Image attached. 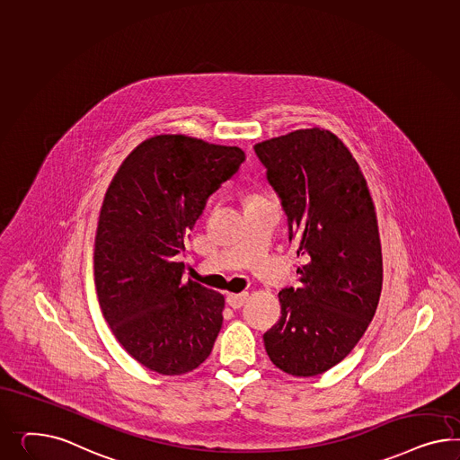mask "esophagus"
Instances as JSON below:
<instances>
[{
  "instance_id": "1",
  "label": "esophagus",
  "mask_w": 460,
  "mask_h": 460,
  "mask_svg": "<svg viewBox=\"0 0 460 460\" xmlns=\"http://www.w3.org/2000/svg\"><path fill=\"white\" fill-rule=\"evenodd\" d=\"M248 293H237V295H227V305L231 306V308H234V310H237V308H241L246 301H248Z\"/></svg>"
}]
</instances>
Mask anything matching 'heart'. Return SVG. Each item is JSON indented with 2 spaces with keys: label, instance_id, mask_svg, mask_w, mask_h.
Returning <instances> with one entry per match:
<instances>
[{
  "label": "heart",
  "instance_id": "b5f03b06",
  "mask_svg": "<svg viewBox=\"0 0 460 460\" xmlns=\"http://www.w3.org/2000/svg\"><path fill=\"white\" fill-rule=\"evenodd\" d=\"M258 200H264V199H262L261 196H252L249 202H258Z\"/></svg>",
  "mask_w": 460,
  "mask_h": 460
}]
</instances>
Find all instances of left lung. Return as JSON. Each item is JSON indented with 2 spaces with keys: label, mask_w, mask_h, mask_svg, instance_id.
Here are the masks:
<instances>
[{
  "label": "left lung",
  "mask_w": 460,
  "mask_h": 460,
  "mask_svg": "<svg viewBox=\"0 0 460 460\" xmlns=\"http://www.w3.org/2000/svg\"><path fill=\"white\" fill-rule=\"evenodd\" d=\"M296 237L299 286L278 298L281 318L264 333L274 365L314 376L343 360L378 306L384 281L376 212L358 162L320 127L254 146Z\"/></svg>",
  "instance_id": "1"
}]
</instances>
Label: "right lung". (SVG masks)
<instances>
[{"label":"right lung","instance_id":"obj_1","mask_svg":"<svg viewBox=\"0 0 460 460\" xmlns=\"http://www.w3.org/2000/svg\"><path fill=\"white\" fill-rule=\"evenodd\" d=\"M246 155L182 134L146 138L105 192L93 249L100 308L125 351L161 375L196 370L223 324L224 296L182 281L186 251L206 200Z\"/></svg>","mask_w":460,"mask_h":460}]
</instances>
